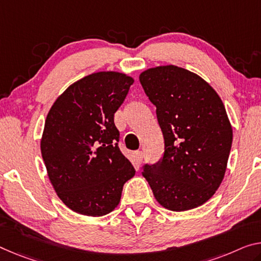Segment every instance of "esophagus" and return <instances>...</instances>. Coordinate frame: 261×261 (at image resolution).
<instances>
[{
    "label": "esophagus",
    "mask_w": 261,
    "mask_h": 261,
    "mask_svg": "<svg viewBox=\"0 0 261 261\" xmlns=\"http://www.w3.org/2000/svg\"><path fill=\"white\" fill-rule=\"evenodd\" d=\"M134 158H135V161L138 163H141L142 159H143V153L141 150H136L134 153Z\"/></svg>",
    "instance_id": "esophagus-1"
}]
</instances>
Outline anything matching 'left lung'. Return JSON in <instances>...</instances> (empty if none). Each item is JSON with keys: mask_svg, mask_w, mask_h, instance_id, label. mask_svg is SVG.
I'll use <instances>...</instances> for the list:
<instances>
[{"mask_svg": "<svg viewBox=\"0 0 261 261\" xmlns=\"http://www.w3.org/2000/svg\"><path fill=\"white\" fill-rule=\"evenodd\" d=\"M156 107L164 150L144 163L142 176L166 209L202 205L222 183L232 146V128L219 95L206 82L182 67L168 65L140 74Z\"/></svg>", "mask_w": 261, "mask_h": 261, "instance_id": "obj_1", "label": "left lung"}]
</instances>
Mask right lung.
Segmentation results:
<instances>
[{"instance_id":"obj_1","label":"right lung","mask_w":261,"mask_h":261,"mask_svg":"<svg viewBox=\"0 0 261 261\" xmlns=\"http://www.w3.org/2000/svg\"><path fill=\"white\" fill-rule=\"evenodd\" d=\"M134 80L118 72L80 79L47 114L41 150L47 175L67 207L85 216L110 214L135 175L119 148L114 113Z\"/></svg>"}]
</instances>
